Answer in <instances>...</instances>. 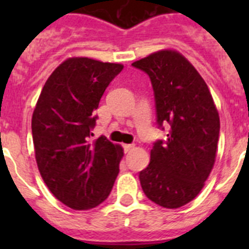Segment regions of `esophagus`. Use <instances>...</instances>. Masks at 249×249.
Masks as SVG:
<instances>
[{"label": "esophagus", "mask_w": 249, "mask_h": 249, "mask_svg": "<svg viewBox=\"0 0 249 249\" xmlns=\"http://www.w3.org/2000/svg\"><path fill=\"white\" fill-rule=\"evenodd\" d=\"M133 148H135V144H123V149H124V152H129Z\"/></svg>", "instance_id": "obj_1"}]
</instances>
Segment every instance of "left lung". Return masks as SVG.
Here are the masks:
<instances>
[{
    "label": "left lung",
    "instance_id": "left-lung-1",
    "mask_svg": "<svg viewBox=\"0 0 249 249\" xmlns=\"http://www.w3.org/2000/svg\"><path fill=\"white\" fill-rule=\"evenodd\" d=\"M132 66L146 72L155 93L157 140L149 164L140 172L147 198L164 208H179L197 197L215 160L219 116L206 82L181 53L158 51Z\"/></svg>",
    "mask_w": 249,
    "mask_h": 249
}]
</instances>
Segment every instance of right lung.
<instances>
[{"instance_id":"add662e5","label":"right lung","mask_w":249,"mask_h":249,"mask_svg":"<svg viewBox=\"0 0 249 249\" xmlns=\"http://www.w3.org/2000/svg\"><path fill=\"white\" fill-rule=\"evenodd\" d=\"M123 70L87 57L66 59L43 86L32 116L37 166L48 190L77 211L102 203L120 172L122 147L89 141L102 94Z\"/></svg>"}]
</instances>
